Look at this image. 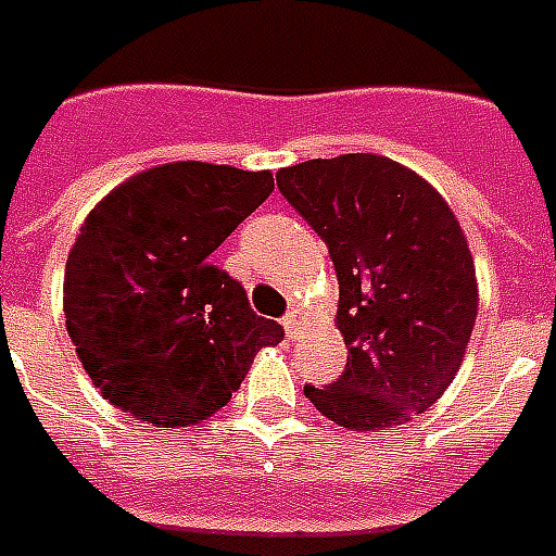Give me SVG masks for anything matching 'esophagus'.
I'll return each instance as SVG.
<instances>
[{"label": "esophagus", "mask_w": 556, "mask_h": 556, "mask_svg": "<svg viewBox=\"0 0 556 556\" xmlns=\"http://www.w3.org/2000/svg\"><path fill=\"white\" fill-rule=\"evenodd\" d=\"M300 324H303V315H300V308H291V312L282 317V329H286L288 338H296V332H300Z\"/></svg>", "instance_id": "1"}]
</instances>
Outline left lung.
<instances>
[{
	"label": "left lung",
	"mask_w": 556,
	"mask_h": 556,
	"mask_svg": "<svg viewBox=\"0 0 556 556\" xmlns=\"http://www.w3.org/2000/svg\"><path fill=\"white\" fill-rule=\"evenodd\" d=\"M282 198L326 241L338 274L341 379L306 384L353 431L405 426L443 396L478 315L460 224L419 175L388 156L341 154L282 168Z\"/></svg>",
	"instance_id": "8db88e82"
}]
</instances>
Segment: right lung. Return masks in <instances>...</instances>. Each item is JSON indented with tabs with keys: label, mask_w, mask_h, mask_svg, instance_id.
I'll list each match as a JSON object with an SVG mask.
<instances>
[{
	"label": "right lung",
	"mask_w": 556,
	"mask_h": 556,
	"mask_svg": "<svg viewBox=\"0 0 556 556\" xmlns=\"http://www.w3.org/2000/svg\"><path fill=\"white\" fill-rule=\"evenodd\" d=\"M270 192V172L189 160L130 177L87 215L63 312L104 400L160 429L194 426L230 402L262 346L282 341L210 262Z\"/></svg>",
	"instance_id": "add662e5"
}]
</instances>
